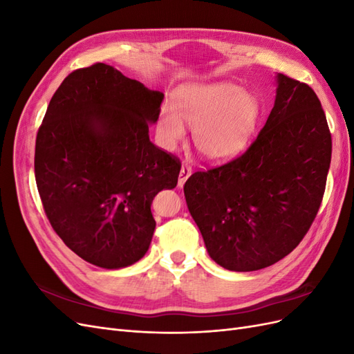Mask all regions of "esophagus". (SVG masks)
Listing matches in <instances>:
<instances>
[{"label": "esophagus", "instance_id": "1", "mask_svg": "<svg viewBox=\"0 0 354 354\" xmlns=\"http://www.w3.org/2000/svg\"><path fill=\"white\" fill-rule=\"evenodd\" d=\"M192 169L187 165H183L180 168V174H178V187H183V185L186 183V180L190 177Z\"/></svg>", "mask_w": 354, "mask_h": 354}]
</instances>
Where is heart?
I'll return each mask as SVG.
<instances>
[{
  "label": "heart",
  "mask_w": 354,
  "mask_h": 354,
  "mask_svg": "<svg viewBox=\"0 0 354 354\" xmlns=\"http://www.w3.org/2000/svg\"><path fill=\"white\" fill-rule=\"evenodd\" d=\"M261 102L252 91L229 81L192 84L180 90L176 109L165 104L158 118V137L167 151H174L194 127V143L211 160L239 153L259 124Z\"/></svg>",
  "instance_id": "heart-1"
}]
</instances>
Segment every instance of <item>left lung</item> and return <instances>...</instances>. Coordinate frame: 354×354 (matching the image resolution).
<instances>
[{"label": "left lung", "mask_w": 354, "mask_h": 354, "mask_svg": "<svg viewBox=\"0 0 354 354\" xmlns=\"http://www.w3.org/2000/svg\"><path fill=\"white\" fill-rule=\"evenodd\" d=\"M330 152L316 93L277 73L274 106L248 151L185 185L211 259L232 272H254L291 252L319 211Z\"/></svg>", "instance_id": "left-lung-1"}]
</instances>
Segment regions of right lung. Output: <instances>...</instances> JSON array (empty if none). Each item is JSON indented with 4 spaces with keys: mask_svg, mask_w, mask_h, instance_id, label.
Instances as JSON below:
<instances>
[{
    "mask_svg": "<svg viewBox=\"0 0 354 354\" xmlns=\"http://www.w3.org/2000/svg\"><path fill=\"white\" fill-rule=\"evenodd\" d=\"M164 94L104 63L73 71L53 95L35 143V180L50 224L75 254L122 269L147 252L158 192L180 162L149 140Z\"/></svg>",
    "mask_w": 354,
    "mask_h": 354,
    "instance_id": "obj_1",
    "label": "right lung"
}]
</instances>
